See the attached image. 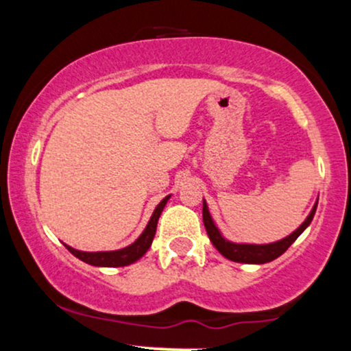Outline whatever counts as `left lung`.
Listing matches in <instances>:
<instances>
[{
	"label": "left lung",
	"instance_id": "1",
	"mask_svg": "<svg viewBox=\"0 0 351 351\" xmlns=\"http://www.w3.org/2000/svg\"><path fill=\"white\" fill-rule=\"evenodd\" d=\"M315 211H317V203H315V206H313L312 211H310L307 219L304 221V224H302L297 231H293L292 234L285 237V239L277 241V243H272V244H263V245L234 244V243H229V241L224 239V237L221 236V232L217 231L215 223H213L211 216H209L206 201L203 203V223H204V228H206V232H208L209 239H211L213 245H215L217 251L223 254L226 259L234 261V263H245V264H265V263H271V261H274V259H277V257L282 256V254L291 247L293 241H295L297 237H299L302 232L305 231V228L312 223Z\"/></svg>",
	"mask_w": 351,
	"mask_h": 351
}]
</instances>
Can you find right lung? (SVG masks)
Wrapping results in <instances>:
<instances>
[{
	"mask_svg": "<svg viewBox=\"0 0 351 351\" xmlns=\"http://www.w3.org/2000/svg\"><path fill=\"white\" fill-rule=\"evenodd\" d=\"M168 199H170V196H167V198L160 201V204L155 208V211H153V215L150 217V221H148L145 231L142 232V236H140L134 244L128 245V247L120 249V251H110V252H82V251H77V249L71 247V245L67 244L64 245H66V247L69 249V252L74 254L77 259L84 261V263L90 265H97V267H123V265L134 264L148 251V247L152 245V241L156 232V224H158V217L162 215L165 204H167Z\"/></svg>",
	"mask_w": 351,
	"mask_h": 351,
	"instance_id": "1",
	"label": "right lung"
}]
</instances>
